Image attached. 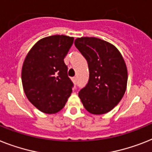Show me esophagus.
<instances>
[{"instance_id": "obj_1", "label": "esophagus", "mask_w": 152, "mask_h": 152, "mask_svg": "<svg viewBox=\"0 0 152 152\" xmlns=\"http://www.w3.org/2000/svg\"><path fill=\"white\" fill-rule=\"evenodd\" d=\"M72 81H73L74 83H75V85H76V83H77V77H72Z\"/></svg>"}]
</instances>
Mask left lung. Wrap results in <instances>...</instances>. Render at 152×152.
<instances>
[{
	"mask_svg": "<svg viewBox=\"0 0 152 152\" xmlns=\"http://www.w3.org/2000/svg\"><path fill=\"white\" fill-rule=\"evenodd\" d=\"M75 45L89 69L88 82L78 93L84 107L96 115L110 112L126 91L127 70L122 55L113 45L95 37L77 38Z\"/></svg>",
	"mask_w": 152,
	"mask_h": 152,
	"instance_id": "1",
	"label": "left lung"
}]
</instances>
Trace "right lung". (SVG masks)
<instances>
[{
  "mask_svg": "<svg viewBox=\"0 0 152 152\" xmlns=\"http://www.w3.org/2000/svg\"><path fill=\"white\" fill-rule=\"evenodd\" d=\"M73 37L56 35L40 39L26 56L22 71L24 91L42 113H56L64 107L74 87L64 59Z\"/></svg>",
  "mask_w": 152,
  "mask_h": 152,
  "instance_id": "obj_1",
  "label": "right lung"
}]
</instances>
